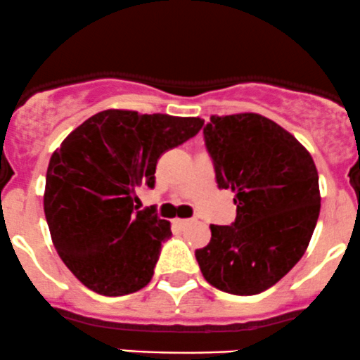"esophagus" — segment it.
<instances>
[{
	"label": "esophagus",
	"mask_w": 360,
	"mask_h": 360,
	"mask_svg": "<svg viewBox=\"0 0 360 360\" xmlns=\"http://www.w3.org/2000/svg\"><path fill=\"white\" fill-rule=\"evenodd\" d=\"M188 222H191L188 219H175V224H176V226H180V227H185Z\"/></svg>",
	"instance_id": "obj_1"
}]
</instances>
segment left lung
I'll use <instances>...</instances> for the list:
<instances>
[{"label":"left lung","mask_w":360,"mask_h":360,"mask_svg":"<svg viewBox=\"0 0 360 360\" xmlns=\"http://www.w3.org/2000/svg\"><path fill=\"white\" fill-rule=\"evenodd\" d=\"M205 143L236 219L210 226L195 250L202 276L227 294L254 296L282 280L308 248L320 213L319 173L304 147L259 113L212 115Z\"/></svg>","instance_id":"obj_1"}]
</instances>
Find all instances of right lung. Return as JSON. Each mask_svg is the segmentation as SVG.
Listing matches in <instances>:
<instances>
[{"label": "right lung", "instance_id": "1", "mask_svg": "<svg viewBox=\"0 0 360 360\" xmlns=\"http://www.w3.org/2000/svg\"><path fill=\"white\" fill-rule=\"evenodd\" d=\"M202 124L199 117L105 110L52 154L45 219L59 257L87 289L126 296L150 282L172 226L154 208L134 212V188L154 187L159 158Z\"/></svg>", "mask_w": 360, "mask_h": 360}]
</instances>
